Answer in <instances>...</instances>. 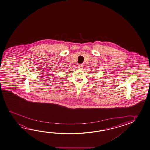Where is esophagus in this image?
<instances>
[{
    "instance_id": "1",
    "label": "esophagus",
    "mask_w": 150,
    "mask_h": 150,
    "mask_svg": "<svg viewBox=\"0 0 150 150\" xmlns=\"http://www.w3.org/2000/svg\"><path fill=\"white\" fill-rule=\"evenodd\" d=\"M78 67L79 69H82L83 67V64H79L78 66Z\"/></svg>"
}]
</instances>
